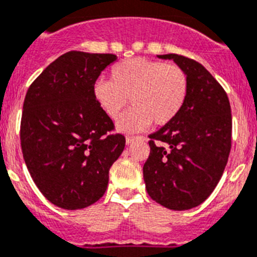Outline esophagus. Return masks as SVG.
Instances as JSON below:
<instances>
[{"mask_svg": "<svg viewBox=\"0 0 257 257\" xmlns=\"http://www.w3.org/2000/svg\"><path fill=\"white\" fill-rule=\"evenodd\" d=\"M137 140H144V138H142V137H138V136H126V137H125L126 145L133 144V142L137 141Z\"/></svg>", "mask_w": 257, "mask_h": 257, "instance_id": "obj_1", "label": "esophagus"}]
</instances>
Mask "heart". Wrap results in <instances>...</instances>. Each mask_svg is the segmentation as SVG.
I'll list each match as a JSON object with an SVG mask.
<instances>
[{"label":"heart","instance_id":"1","mask_svg":"<svg viewBox=\"0 0 257 257\" xmlns=\"http://www.w3.org/2000/svg\"><path fill=\"white\" fill-rule=\"evenodd\" d=\"M189 77L175 63L132 58L115 64L110 81L99 80L93 86L97 104L108 117L119 119L129 104L135 106L122 116L117 128L140 132L147 126L167 125L175 120L186 103Z\"/></svg>","mask_w":257,"mask_h":257}]
</instances>
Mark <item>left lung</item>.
I'll return each mask as SVG.
<instances>
[{"label": "left lung", "instance_id": "obj_1", "mask_svg": "<svg viewBox=\"0 0 257 257\" xmlns=\"http://www.w3.org/2000/svg\"><path fill=\"white\" fill-rule=\"evenodd\" d=\"M182 67L189 94L181 112L149 136L144 180L151 199L185 211L199 206L217 186L231 147V110L222 86L200 63L178 54L158 55Z\"/></svg>", "mask_w": 257, "mask_h": 257}]
</instances>
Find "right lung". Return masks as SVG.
Returning a JSON list of instances; mask_svg holds the SVG:
<instances>
[{"instance_id":"obj_1","label":"right lung","mask_w":257,"mask_h":257,"mask_svg":"<svg viewBox=\"0 0 257 257\" xmlns=\"http://www.w3.org/2000/svg\"><path fill=\"white\" fill-rule=\"evenodd\" d=\"M113 54L68 51L31 84L23 103L21 144L26 166L46 199L81 209L103 196L108 172L125 147L113 135L93 86Z\"/></svg>"}]
</instances>
